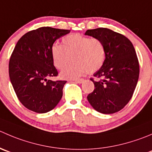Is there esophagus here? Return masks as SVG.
<instances>
[{
    "label": "esophagus",
    "instance_id": "1",
    "mask_svg": "<svg viewBox=\"0 0 152 152\" xmlns=\"http://www.w3.org/2000/svg\"><path fill=\"white\" fill-rule=\"evenodd\" d=\"M73 82H74L75 83L81 84L84 82V79H76V80H73Z\"/></svg>",
    "mask_w": 152,
    "mask_h": 152
}]
</instances>
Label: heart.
<instances>
[{
    "label": "heart",
    "instance_id": "heart-1",
    "mask_svg": "<svg viewBox=\"0 0 152 152\" xmlns=\"http://www.w3.org/2000/svg\"><path fill=\"white\" fill-rule=\"evenodd\" d=\"M54 66L63 70L70 60L73 62L60 74L62 79H75L88 72L99 70L106 58V49L100 39L79 34H70L64 37L62 45L54 44L51 48Z\"/></svg>",
    "mask_w": 152,
    "mask_h": 152
}]
</instances>
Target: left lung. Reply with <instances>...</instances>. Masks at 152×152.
Listing matches in <instances>:
<instances>
[{"mask_svg":"<svg viewBox=\"0 0 152 152\" xmlns=\"http://www.w3.org/2000/svg\"><path fill=\"white\" fill-rule=\"evenodd\" d=\"M85 35L100 39L106 49L104 64L94 74L98 80L91 79L94 90L88 94V102L99 113L118 112L132 99L139 79L134 48L126 36L107 28L88 29Z\"/></svg>","mask_w":152,"mask_h":152,"instance_id":"8db88e82","label":"left lung"}]
</instances>
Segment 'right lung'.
Instances as JSON below:
<instances>
[{"label":"right lung","mask_w":152,"mask_h":152,"mask_svg":"<svg viewBox=\"0 0 152 152\" xmlns=\"http://www.w3.org/2000/svg\"><path fill=\"white\" fill-rule=\"evenodd\" d=\"M70 32L44 26L26 32L16 44L9 63V74L19 101L29 110L47 113L61 100L67 82L47 78L58 75L51 48L56 39Z\"/></svg>","instance_id":"1"}]
</instances>
